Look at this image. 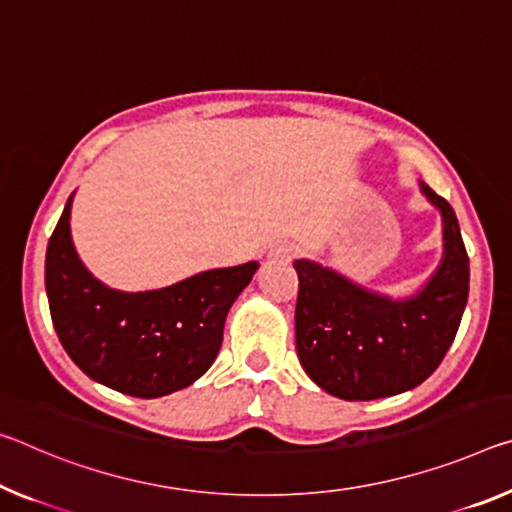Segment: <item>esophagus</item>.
Instances as JSON below:
<instances>
[{
    "mask_svg": "<svg viewBox=\"0 0 512 512\" xmlns=\"http://www.w3.org/2000/svg\"><path fill=\"white\" fill-rule=\"evenodd\" d=\"M296 253H298L296 243H291V241H278V243H275V246L269 250V257L275 259V262H291V259L296 257Z\"/></svg>",
    "mask_w": 512,
    "mask_h": 512,
    "instance_id": "obj_1",
    "label": "esophagus"
}]
</instances>
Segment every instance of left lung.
Listing matches in <instances>:
<instances>
[{"label":"left lung","instance_id":"obj_1","mask_svg":"<svg viewBox=\"0 0 512 512\" xmlns=\"http://www.w3.org/2000/svg\"><path fill=\"white\" fill-rule=\"evenodd\" d=\"M442 214V262L412 296L392 298L310 259H296V351L323 392L373 401L417 387L440 367L469 296V257L456 212L431 186Z\"/></svg>","mask_w":512,"mask_h":512}]
</instances>
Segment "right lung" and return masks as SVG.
<instances>
[{"instance_id": "1", "label": "right lung", "mask_w": 512, "mask_h": 512, "mask_svg": "<svg viewBox=\"0 0 512 512\" xmlns=\"http://www.w3.org/2000/svg\"><path fill=\"white\" fill-rule=\"evenodd\" d=\"M68 198L45 255V289L56 335L70 360L116 392L173 394L212 367L225 316L257 262L191 275L150 291L111 289L81 264L70 237Z\"/></svg>"}]
</instances>
